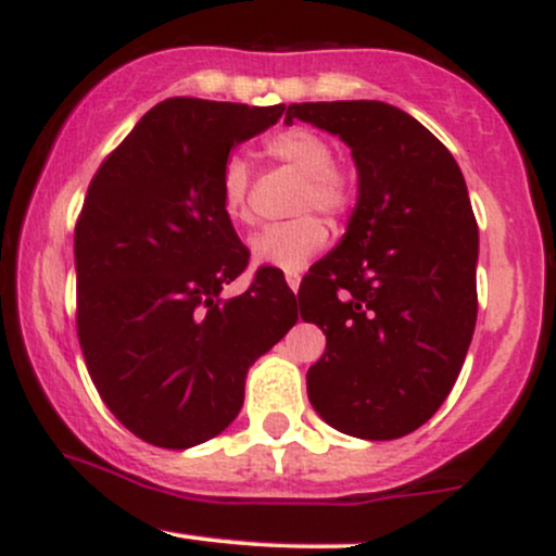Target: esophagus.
Returning a JSON list of instances; mask_svg holds the SVG:
<instances>
[{"label":"esophagus","instance_id":"obj_1","mask_svg":"<svg viewBox=\"0 0 556 556\" xmlns=\"http://www.w3.org/2000/svg\"><path fill=\"white\" fill-rule=\"evenodd\" d=\"M287 285H290L292 292H298V287H300V274H298V271L287 274Z\"/></svg>","mask_w":556,"mask_h":556}]
</instances>
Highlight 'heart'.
Returning a JSON list of instances; mask_svg holds the SVG:
<instances>
[{"label":"heart","instance_id":"b5f03b06","mask_svg":"<svg viewBox=\"0 0 556 556\" xmlns=\"http://www.w3.org/2000/svg\"><path fill=\"white\" fill-rule=\"evenodd\" d=\"M264 151L274 162L298 172L300 185L292 212L306 214L264 227L253 235L248 248L256 264L290 274L303 269L311 256L327 245V225L308 212H321L329 219H344L358 201V185L348 169L334 164V149L329 140L308 127H285L274 132L266 138ZM251 185L253 177L245 159L229 156L219 175V195L225 214L238 225H248L253 219Z\"/></svg>","mask_w":556,"mask_h":556}]
</instances>
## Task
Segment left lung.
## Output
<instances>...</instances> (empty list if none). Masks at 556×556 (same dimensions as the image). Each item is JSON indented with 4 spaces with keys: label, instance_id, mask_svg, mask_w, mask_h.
<instances>
[{
    "label": "left lung",
    "instance_id": "1",
    "mask_svg": "<svg viewBox=\"0 0 556 556\" xmlns=\"http://www.w3.org/2000/svg\"><path fill=\"white\" fill-rule=\"evenodd\" d=\"M340 136L358 203L340 245L300 285V316L327 334L308 400L337 431L400 439L446 400L473 340L478 225L455 156L384 101L287 106Z\"/></svg>",
    "mask_w": 556,
    "mask_h": 556
}]
</instances>
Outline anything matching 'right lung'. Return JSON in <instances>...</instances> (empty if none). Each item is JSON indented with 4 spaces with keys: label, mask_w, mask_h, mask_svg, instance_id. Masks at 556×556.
Listing matches in <instances>:
<instances>
[{
    "label": "right lung",
    "mask_w": 556,
    "mask_h": 556,
    "mask_svg": "<svg viewBox=\"0 0 556 556\" xmlns=\"http://www.w3.org/2000/svg\"><path fill=\"white\" fill-rule=\"evenodd\" d=\"M285 104L167 99L146 112L88 185L75 225L78 340L104 405L127 431L188 450L238 418L245 376L298 321L295 292L261 266L222 208L229 149Z\"/></svg>",
    "instance_id": "obj_1"
}]
</instances>
